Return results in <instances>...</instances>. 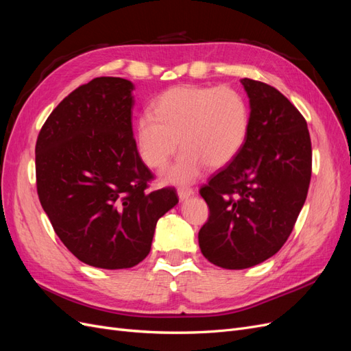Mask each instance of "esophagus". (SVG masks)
<instances>
[{
	"instance_id": "esophagus-1",
	"label": "esophagus",
	"mask_w": 351,
	"mask_h": 351,
	"mask_svg": "<svg viewBox=\"0 0 351 351\" xmlns=\"http://www.w3.org/2000/svg\"><path fill=\"white\" fill-rule=\"evenodd\" d=\"M196 192L193 189H190V187H183V189H178V197H180V200H186V199H189L190 196H193Z\"/></svg>"
}]
</instances>
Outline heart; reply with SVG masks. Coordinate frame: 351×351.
Returning a JSON list of instances; mask_svg holds the SVG:
<instances>
[{
    "instance_id": "obj_1",
    "label": "heart",
    "mask_w": 351,
    "mask_h": 351,
    "mask_svg": "<svg viewBox=\"0 0 351 351\" xmlns=\"http://www.w3.org/2000/svg\"><path fill=\"white\" fill-rule=\"evenodd\" d=\"M249 129V105L237 89L180 84L159 95L154 114L143 112L137 119L136 143L143 162L161 171L182 141L184 151L164 180L189 184L208 165L222 168L234 161L247 141Z\"/></svg>"
}]
</instances>
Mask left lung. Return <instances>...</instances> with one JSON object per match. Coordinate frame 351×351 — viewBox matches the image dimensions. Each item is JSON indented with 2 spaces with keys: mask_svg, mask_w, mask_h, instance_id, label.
<instances>
[{
  "mask_svg": "<svg viewBox=\"0 0 351 351\" xmlns=\"http://www.w3.org/2000/svg\"><path fill=\"white\" fill-rule=\"evenodd\" d=\"M250 104L247 141L200 189L209 218L199 247L217 267L244 269L269 259L291 234L312 176L306 120L267 83L240 80Z\"/></svg>",
  "mask_w": 351,
  "mask_h": 351,
  "instance_id": "8db88e82",
  "label": "left lung"
}]
</instances>
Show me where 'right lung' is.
I'll return each mask as SVG.
<instances>
[{
  "label": "right lung",
  "instance_id": "obj_1",
  "mask_svg": "<svg viewBox=\"0 0 351 351\" xmlns=\"http://www.w3.org/2000/svg\"><path fill=\"white\" fill-rule=\"evenodd\" d=\"M134 86L97 77L62 99L36 141L40 205L64 246L102 269L132 268L151 252L158 219L176 190L147 193L154 178L132 127Z\"/></svg>",
  "mask_w": 351,
  "mask_h": 351
}]
</instances>
